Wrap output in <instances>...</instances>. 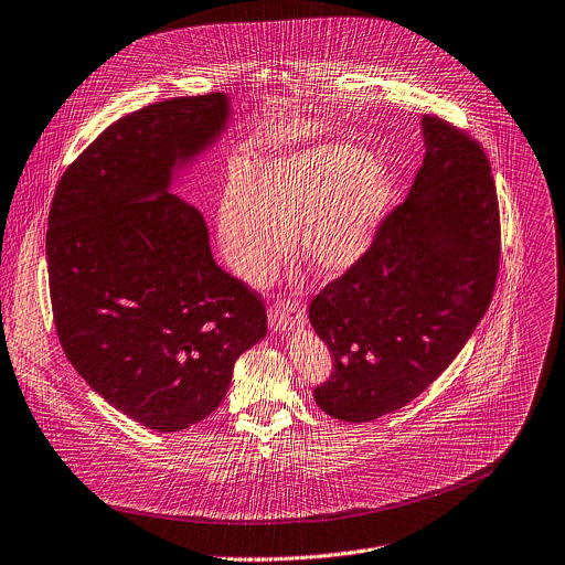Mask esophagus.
I'll return each mask as SVG.
<instances>
[{
  "instance_id": "34e87169",
  "label": "esophagus",
  "mask_w": 565,
  "mask_h": 565,
  "mask_svg": "<svg viewBox=\"0 0 565 565\" xmlns=\"http://www.w3.org/2000/svg\"><path fill=\"white\" fill-rule=\"evenodd\" d=\"M307 316L305 309L298 302H276L269 309V324L274 331H287L291 327H300L305 324Z\"/></svg>"
}]
</instances>
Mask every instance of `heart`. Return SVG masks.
I'll use <instances>...</instances> for the list:
<instances>
[{
	"label": "heart",
	"mask_w": 565,
	"mask_h": 565,
	"mask_svg": "<svg viewBox=\"0 0 565 565\" xmlns=\"http://www.w3.org/2000/svg\"><path fill=\"white\" fill-rule=\"evenodd\" d=\"M393 201L391 174L353 146L282 154L234 181L218 210V245L245 280H265L296 247L320 276L353 269L371 249Z\"/></svg>",
	"instance_id": "obj_1"
}]
</instances>
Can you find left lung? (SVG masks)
Segmentation results:
<instances>
[{
    "label": "left lung",
    "instance_id": "1",
    "mask_svg": "<svg viewBox=\"0 0 565 565\" xmlns=\"http://www.w3.org/2000/svg\"><path fill=\"white\" fill-rule=\"evenodd\" d=\"M426 154L364 258L309 305L333 375L316 404L371 422L415 399L483 318L499 271V207L483 148L422 117Z\"/></svg>",
    "mask_w": 565,
    "mask_h": 565
}]
</instances>
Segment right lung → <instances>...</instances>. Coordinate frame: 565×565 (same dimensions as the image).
I'll list each match as a JSON object with an SVG mask.
<instances>
[{"label":"right lung","mask_w":565,"mask_h":565,"mask_svg":"<svg viewBox=\"0 0 565 565\" xmlns=\"http://www.w3.org/2000/svg\"><path fill=\"white\" fill-rule=\"evenodd\" d=\"M225 93L146 106L64 172L46 234L53 316L77 373L124 415L183 430L223 402L234 362L267 333L256 291L223 271L174 174L227 128Z\"/></svg>","instance_id":"1"}]
</instances>
